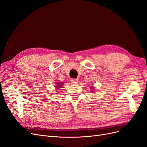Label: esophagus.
Wrapping results in <instances>:
<instances>
[{
	"instance_id": "1",
	"label": "esophagus",
	"mask_w": 147,
	"mask_h": 147,
	"mask_svg": "<svg viewBox=\"0 0 147 147\" xmlns=\"http://www.w3.org/2000/svg\"><path fill=\"white\" fill-rule=\"evenodd\" d=\"M71 81H72V83H74V84H77L79 82V80L78 79H72V80Z\"/></svg>"
}]
</instances>
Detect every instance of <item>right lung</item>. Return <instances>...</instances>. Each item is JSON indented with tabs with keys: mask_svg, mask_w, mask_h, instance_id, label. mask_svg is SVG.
<instances>
[{
	"mask_svg": "<svg viewBox=\"0 0 147 147\" xmlns=\"http://www.w3.org/2000/svg\"><path fill=\"white\" fill-rule=\"evenodd\" d=\"M57 84V86H59V87H61V86H63V83H59V84Z\"/></svg>",
	"mask_w": 147,
	"mask_h": 147,
	"instance_id": "1",
	"label": "right lung"
}]
</instances>
